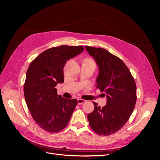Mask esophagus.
Returning <instances> with one entry per match:
<instances>
[{
	"label": "esophagus",
	"mask_w": 160,
	"mask_h": 160,
	"mask_svg": "<svg viewBox=\"0 0 160 160\" xmlns=\"http://www.w3.org/2000/svg\"><path fill=\"white\" fill-rule=\"evenodd\" d=\"M85 102H86V100H83V99H78V103L79 105H81L82 103H85Z\"/></svg>",
	"instance_id": "1"
}]
</instances>
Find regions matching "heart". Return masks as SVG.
Listing matches in <instances>:
<instances>
[{
	"label": "heart",
	"instance_id": "1",
	"mask_svg": "<svg viewBox=\"0 0 160 160\" xmlns=\"http://www.w3.org/2000/svg\"><path fill=\"white\" fill-rule=\"evenodd\" d=\"M85 60H87V61H89V62H94V63H95L94 62V60H92V59H91V58H87V59H85Z\"/></svg>",
	"mask_w": 160,
	"mask_h": 160
}]
</instances>
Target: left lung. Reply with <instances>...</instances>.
<instances>
[{
  "instance_id": "obj_1",
  "label": "left lung",
  "mask_w": 160,
  "mask_h": 160,
  "mask_svg": "<svg viewBox=\"0 0 160 160\" xmlns=\"http://www.w3.org/2000/svg\"><path fill=\"white\" fill-rule=\"evenodd\" d=\"M85 48L100 68L96 88L108 98L103 108L93 102L94 109L87 118L94 132L100 135H110L120 130L130 118L137 100L136 84L120 58L103 48Z\"/></svg>"
}]
</instances>
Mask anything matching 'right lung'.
I'll return each mask as SVG.
<instances>
[{
    "mask_svg": "<svg viewBox=\"0 0 160 160\" xmlns=\"http://www.w3.org/2000/svg\"><path fill=\"white\" fill-rule=\"evenodd\" d=\"M83 50L82 46L66 45L51 48L29 65L24 84L25 101L36 124L48 132L56 133L64 129L78 104L76 99L58 96L55 87L64 82L66 60Z\"/></svg>",
    "mask_w": 160,
    "mask_h": 160,
    "instance_id": "1",
    "label": "right lung"
}]
</instances>
